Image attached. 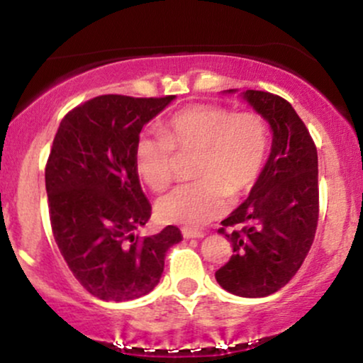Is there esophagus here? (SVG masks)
Segmentation results:
<instances>
[{
    "label": "esophagus",
    "mask_w": 363,
    "mask_h": 363,
    "mask_svg": "<svg viewBox=\"0 0 363 363\" xmlns=\"http://www.w3.org/2000/svg\"><path fill=\"white\" fill-rule=\"evenodd\" d=\"M182 235H184V239H201V237H205L203 232L189 230V228H184V230H182Z\"/></svg>",
    "instance_id": "esophagus-1"
}]
</instances>
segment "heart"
I'll return each instance as SVG.
<instances>
[{
    "label": "heart",
    "mask_w": 363,
    "mask_h": 363,
    "mask_svg": "<svg viewBox=\"0 0 363 363\" xmlns=\"http://www.w3.org/2000/svg\"><path fill=\"white\" fill-rule=\"evenodd\" d=\"M177 153L198 152L194 176L157 203L162 220L199 227L222 215L232 196L256 186L269 153V126L257 112H234L216 104H196L165 121L164 135L143 133L135 145V165L152 191L174 179Z\"/></svg>",
    "instance_id": "obj_1"
}]
</instances>
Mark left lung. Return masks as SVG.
Instances as JSON below:
<instances>
[{
	"instance_id": "obj_1",
	"label": "left lung",
	"mask_w": 363,
	"mask_h": 363,
	"mask_svg": "<svg viewBox=\"0 0 363 363\" xmlns=\"http://www.w3.org/2000/svg\"><path fill=\"white\" fill-rule=\"evenodd\" d=\"M242 95L269 123L273 145L249 198L222 222L218 232L227 237L234 254L215 278L230 294L257 298L285 286L314 242L319 218L318 150L290 102L261 90H245ZM232 226L238 228L227 233Z\"/></svg>"
}]
</instances>
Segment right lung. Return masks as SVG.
<instances>
[{
  "instance_id": "1",
  "label": "right lung",
  "mask_w": 363,
  "mask_h": 363,
  "mask_svg": "<svg viewBox=\"0 0 363 363\" xmlns=\"http://www.w3.org/2000/svg\"><path fill=\"white\" fill-rule=\"evenodd\" d=\"M174 95H101L65 116L45 164L54 240L86 291L124 302L155 289L165 254L181 242L169 225L150 237L135 232L152 215L140 186L135 145L141 128Z\"/></svg>"
}]
</instances>
